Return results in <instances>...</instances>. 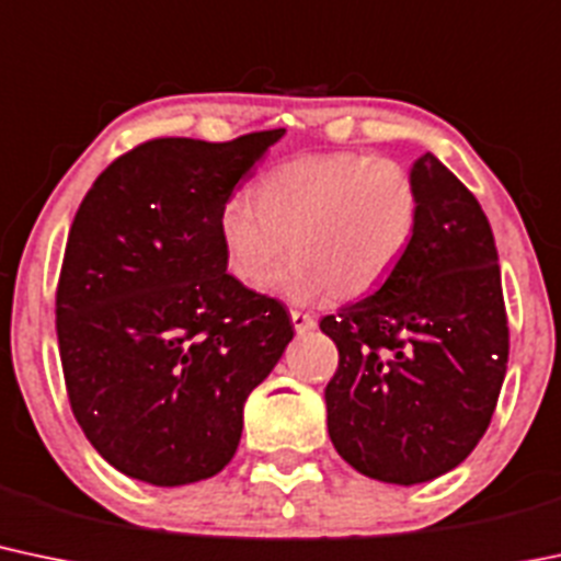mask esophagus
I'll list each match as a JSON object with an SVG mask.
<instances>
[{
    "label": "esophagus",
    "mask_w": 561,
    "mask_h": 561,
    "mask_svg": "<svg viewBox=\"0 0 561 561\" xmlns=\"http://www.w3.org/2000/svg\"><path fill=\"white\" fill-rule=\"evenodd\" d=\"M290 319H293V328L298 335H304V332H309L317 328V319L311 317V313H304V311H290Z\"/></svg>",
    "instance_id": "1"
}]
</instances>
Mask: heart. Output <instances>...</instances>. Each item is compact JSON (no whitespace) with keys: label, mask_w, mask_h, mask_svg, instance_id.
<instances>
[{"label":"heart","mask_w":561,"mask_h":561,"mask_svg":"<svg viewBox=\"0 0 561 561\" xmlns=\"http://www.w3.org/2000/svg\"><path fill=\"white\" fill-rule=\"evenodd\" d=\"M421 194L412 172L389 157L356 151L304 153L263 172L250 196L220 210L226 266L239 285L261 290L285 252L279 276L295 304L373 293L415 237Z\"/></svg>","instance_id":"b5f03b06"}]
</instances>
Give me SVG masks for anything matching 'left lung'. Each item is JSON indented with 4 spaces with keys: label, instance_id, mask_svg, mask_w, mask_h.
<instances>
[{
    "label": "left lung",
    "instance_id": "left-lung-1",
    "mask_svg": "<svg viewBox=\"0 0 561 561\" xmlns=\"http://www.w3.org/2000/svg\"><path fill=\"white\" fill-rule=\"evenodd\" d=\"M415 237L378 290L319 322L337 346L324 389L337 455L421 484L469 458L506 378L508 319L488 215L434 153L412 164Z\"/></svg>",
    "mask_w": 561,
    "mask_h": 561
}]
</instances>
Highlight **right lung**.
Returning <instances> with one entry per match:
<instances>
[{
	"label": "right lung",
	"instance_id": "right-lung-1",
	"mask_svg": "<svg viewBox=\"0 0 561 561\" xmlns=\"http://www.w3.org/2000/svg\"><path fill=\"white\" fill-rule=\"evenodd\" d=\"M285 130L229 144L153 138L92 183L73 218L55 330L73 417L116 471L210 479L250 391L293 341L290 313L226 274L220 210Z\"/></svg>",
	"mask_w": 561,
	"mask_h": 561
}]
</instances>
